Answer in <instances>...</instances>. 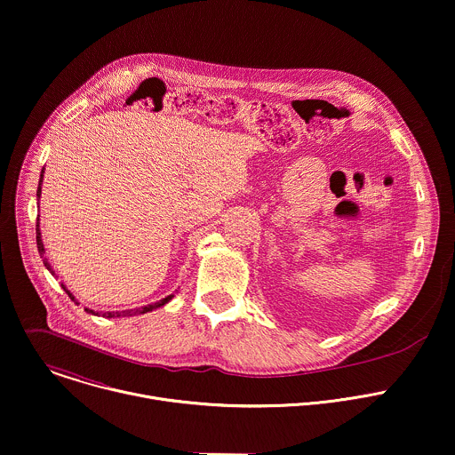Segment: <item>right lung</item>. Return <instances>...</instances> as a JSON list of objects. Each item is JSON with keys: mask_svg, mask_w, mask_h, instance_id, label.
<instances>
[{"mask_svg": "<svg viewBox=\"0 0 455 455\" xmlns=\"http://www.w3.org/2000/svg\"><path fill=\"white\" fill-rule=\"evenodd\" d=\"M43 179H44V168H43V172H41V179H39V188H37V200L41 198V191H43ZM37 250H39V253H41V259H43V262H44V266H46V269L52 273V275H55V271H53V267H52V264H50V260H48V257H46V250H44V243H43V235H41V223H39V218H37ZM62 285V289L69 294V298L75 301V304L78 306L80 301L75 298V294L66 287V283L62 282L60 283ZM175 296V292L173 294H168L166 298H163V299H159V301H156V304H148V306H142V307H137V309H126V311H94V309H89V307H84L85 309V313H89V315H92V316H103V318H124V316H135V315H146V313H149V311H156V309H159V307H163V306H166L168 301L172 299Z\"/></svg>", "mask_w": 455, "mask_h": 455, "instance_id": "obj_1", "label": "right lung"}]
</instances>
